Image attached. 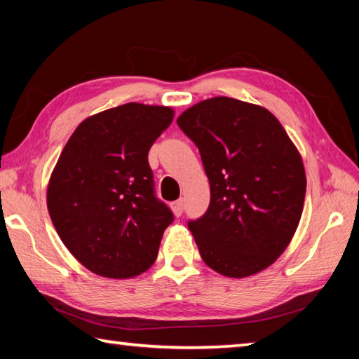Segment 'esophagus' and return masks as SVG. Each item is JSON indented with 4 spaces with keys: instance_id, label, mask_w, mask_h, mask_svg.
Segmentation results:
<instances>
[{
    "instance_id": "esophagus-1",
    "label": "esophagus",
    "mask_w": 359,
    "mask_h": 359,
    "mask_svg": "<svg viewBox=\"0 0 359 359\" xmlns=\"http://www.w3.org/2000/svg\"><path fill=\"white\" fill-rule=\"evenodd\" d=\"M171 208L174 210L175 217H180L182 214H184V199H177V201H174Z\"/></svg>"
}]
</instances>
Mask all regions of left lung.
<instances>
[{
  "instance_id": "left-lung-1",
  "label": "left lung",
  "mask_w": 359,
  "mask_h": 359,
  "mask_svg": "<svg viewBox=\"0 0 359 359\" xmlns=\"http://www.w3.org/2000/svg\"><path fill=\"white\" fill-rule=\"evenodd\" d=\"M210 184L205 214L188 220L204 263L247 277L274 263L293 238L306 196L302 160L267 109L218 96L177 118Z\"/></svg>"
}]
</instances>
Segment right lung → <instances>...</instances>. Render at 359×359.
<instances>
[{"mask_svg": "<svg viewBox=\"0 0 359 359\" xmlns=\"http://www.w3.org/2000/svg\"><path fill=\"white\" fill-rule=\"evenodd\" d=\"M172 109L137 102L83 120L65 145L47 188L52 223L95 274L130 278L155 263L172 210L155 193L149 150Z\"/></svg>", "mask_w": 359, "mask_h": 359, "instance_id": "add662e5", "label": "right lung"}]
</instances>
